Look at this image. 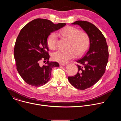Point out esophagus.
I'll return each mask as SVG.
<instances>
[{
    "instance_id": "34e87169",
    "label": "esophagus",
    "mask_w": 121,
    "mask_h": 121,
    "mask_svg": "<svg viewBox=\"0 0 121 121\" xmlns=\"http://www.w3.org/2000/svg\"><path fill=\"white\" fill-rule=\"evenodd\" d=\"M59 65H60V66H64V65H65V63H59Z\"/></svg>"
}]
</instances>
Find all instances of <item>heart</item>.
<instances>
[{
  "instance_id": "obj_1",
  "label": "heart",
  "mask_w": 121,
  "mask_h": 121,
  "mask_svg": "<svg viewBox=\"0 0 121 121\" xmlns=\"http://www.w3.org/2000/svg\"><path fill=\"white\" fill-rule=\"evenodd\" d=\"M65 38L70 41L68 51L58 50L52 56L54 60L61 63H65L69 60L81 56L88 50L90 39L88 34L81 31L78 28L72 26L67 27L58 32ZM58 34L56 32H51L47 38V44L51 49H55L58 41Z\"/></svg>"
}]
</instances>
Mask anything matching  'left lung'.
I'll return each mask as SVG.
<instances>
[{"label":"left lung","instance_id":"obj_1","mask_svg":"<svg viewBox=\"0 0 121 121\" xmlns=\"http://www.w3.org/2000/svg\"><path fill=\"white\" fill-rule=\"evenodd\" d=\"M72 24L79 25L89 36L90 48L83 58L77 62L78 72L74 76L68 77L70 84L78 90H84L96 83L104 74L108 61L109 50L106 39L93 24L78 21Z\"/></svg>","mask_w":121,"mask_h":121}]
</instances>
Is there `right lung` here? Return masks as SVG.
<instances>
[{
  "mask_svg": "<svg viewBox=\"0 0 121 121\" xmlns=\"http://www.w3.org/2000/svg\"><path fill=\"white\" fill-rule=\"evenodd\" d=\"M36 19L27 24L17 38L14 49L16 68L24 81L34 87H40L50 79L52 68L59 66L56 62H50L47 42L49 34L65 25ZM41 60L46 63L39 64Z\"/></svg>",
  "mask_w": 121,
  "mask_h": 121,
  "instance_id": "obj_1",
  "label": "right lung"
}]
</instances>
